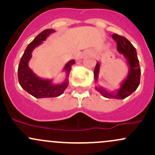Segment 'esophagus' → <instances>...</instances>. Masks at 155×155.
<instances>
[{
    "instance_id": "1",
    "label": "esophagus",
    "mask_w": 155,
    "mask_h": 155,
    "mask_svg": "<svg viewBox=\"0 0 155 155\" xmlns=\"http://www.w3.org/2000/svg\"><path fill=\"white\" fill-rule=\"evenodd\" d=\"M91 54H92V51L91 50L84 51V53H83V54H82V58H84V57H87V56L91 55Z\"/></svg>"
}]
</instances>
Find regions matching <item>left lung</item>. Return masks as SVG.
Segmentation results:
<instances>
[{"instance_id":"left-lung-1","label":"left lung","mask_w":155,"mask_h":155,"mask_svg":"<svg viewBox=\"0 0 155 155\" xmlns=\"http://www.w3.org/2000/svg\"><path fill=\"white\" fill-rule=\"evenodd\" d=\"M112 37L117 42L118 52L122 54L127 60L129 68L128 74L124 80L120 83V87L115 91H109L106 88H104L103 87L98 84L95 87V89L105 98L124 99L130 96L139 86L140 79V68L137 59V51L132 44L126 37L120 36L117 34H114ZM100 66L101 63L97 62L94 69V79L96 82L98 81V79Z\"/></svg>"}]
</instances>
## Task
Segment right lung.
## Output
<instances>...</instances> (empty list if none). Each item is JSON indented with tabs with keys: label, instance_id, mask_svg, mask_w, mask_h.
Instances as JSON below:
<instances>
[{
	"label": "right lung",
	"instance_id": "right-lung-1",
	"mask_svg": "<svg viewBox=\"0 0 155 155\" xmlns=\"http://www.w3.org/2000/svg\"><path fill=\"white\" fill-rule=\"evenodd\" d=\"M54 32H55L54 29H45L39 34L25 48L18 66V81L20 86L29 94L37 98H54L62 95L68 86L70 71L71 70V66L75 64V60L72 59L64 65L62 71L65 72V80L62 84H54L52 79L39 77L30 68L28 62L32 57L31 54L34 49L42 44L46 40L47 37Z\"/></svg>",
	"mask_w": 155,
	"mask_h": 155
}]
</instances>
